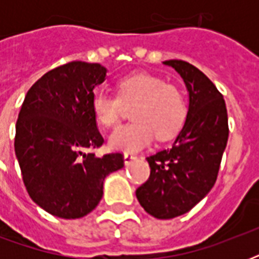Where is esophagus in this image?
Masks as SVG:
<instances>
[{"instance_id": "34e87169", "label": "esophagus", "mask_w": 259, "mask_h": 259, "mask_svg": "<svg viewBox=\"0 0 259 259\" xmlns=\"http://www.w3.org/2000/svg\"><path fill=\"white\" fill-rule=\"evenodd\" d=\"M137 158V156L136 154H132V153H125L123 154V160H125V164L126 165H129V164H132V162L134 161Z\"/></svg>"}]
</instances>
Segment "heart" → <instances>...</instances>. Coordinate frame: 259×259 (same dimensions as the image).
<instances>
[{"instance_id":"1","label":"heart","mask_w":259,"mask_h":259,"mask_svg":"<svg viewBox=\"0 0 259 259\" xmlns=\"http://www.w3.org/2000/svg\"><path fill=\"white\" fill-rule=\"evenodd\" d=\"M123 105L132 106L130 121L118 127L110 137L111 148L137 152L154 136L158 140L173 137L187 118V102L181 90L156 75L137 72L117 82V95L97 91L91 110L98 125L113 129L123 114Z\"/></svg>"}]
</instances>
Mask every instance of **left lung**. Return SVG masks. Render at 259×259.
Segmentation results:
<instances>
[{
    "label": "left lung",
    "mask_w": 259,
    "mask_h": 259,
    "mask_svg": "<svg viewBox=\"0 0 259 259\" xmlns=\"http://www.w3.org/2000/svg\"><path fill=\"white\" fill-rule=\"evenodd\" d=\"M189 93L187 119L173 145L146 157L149 179L136 191L140 204L157 219H172L192 209L215 184L229 140L223 95L196 67L166 60Z\"/></svg>",
    "instance_id": "1"
}]
</instances>
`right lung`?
<instances>
[{"label": "right lung", "instance_id": "add662e5", "mask_svg": "<svg viewBox=\"0 0 259 259\" xmlns=\"http://www.w3.org/2000/svg\"><path fill=\"white\" fill-rule=\"evenodd\" d=\"M105 78L98 63L70 62L42 75L22 102L14 150L30 199L51 215L90 213L101 201L105 177L123 166L122 153L94 152L105 140L91 99Z\"/></svg>", "mask_w": 259, "mask_h": 259}]
</instances>
